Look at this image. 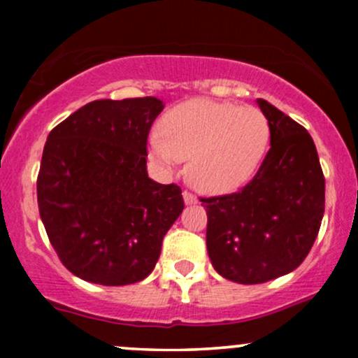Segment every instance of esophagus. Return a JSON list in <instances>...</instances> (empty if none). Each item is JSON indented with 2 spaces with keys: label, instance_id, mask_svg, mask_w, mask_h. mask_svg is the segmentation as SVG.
<instances>
[{
  "label": "esophagus",
  "instance_id": "obj_1",
  "mask_svg": "<svg viewBox=\"0 0 358 358\" xmlns=\"http://www.w3.org/2000/svg\"><path fill=\"white\" fill-rule=\"evenodd\" d=\"M183 200L187 205H195L196 202H199V199H196V196L190 192H183Z\"/></svg>",
  "mask_w": 358,
  "mask_h": 358
}]
</instances>
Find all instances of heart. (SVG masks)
I'll return each instance as SVG.
<instances>
[{
	"label": "heart",
	"instance_id": "heart-1",
	"mask_svg": "<svg viewBox=\"0 0 358 358\" xmlns=\"http://www.w3.org/2000/svg\"><path fill=\"white\" fill-rule=\"evenodd\" d=\"M262 110L232 102L192 99L170 109L162 133L148 138L151 158L173 170L187 158V178L207 193H227L252 178L269 146Z\"/></svg>",
	"mask_w": 358,
	"mask_h": 358
}]
</instances>
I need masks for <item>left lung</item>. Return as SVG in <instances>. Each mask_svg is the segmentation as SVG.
<instances>
[{
    "instance_id": "left-lung-1",
    "label": "left lung",
    "mask_w": 358,
    "mask_h": 358,
    "mask_svg": "<svg viewBox=\"0 0 358 358\" xmlns=\"http://www.w3.org/2000/svg\"><path fill=\"white\" fill-rule=\"evenodd\" d=\"M271 148L256 176L232 195L202 199L207 250L225 279L259 285L305 261L324 212V178L310 133L268 101Z\"/></svg>"
}]
</instances>
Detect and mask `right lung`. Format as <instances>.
Wrapping results in <instances>:
<instances>
[{"instance_id":"1","label":"right lung","mask_w":358,"mask_h":358,"mask_svg":"<svg viewBox=\"0 0 358 358\" xmlns=\"http://www.w3.org/2000/svg\"><path fill=\"white\" fill-rule=\"evenodd\" d=\"M163 108L156 97L92 101L48 134L40 217L62 264L84 281H143L183 212L180 187L156 183L146 170L148 134Z\"/></svg>"}]
</instances>
